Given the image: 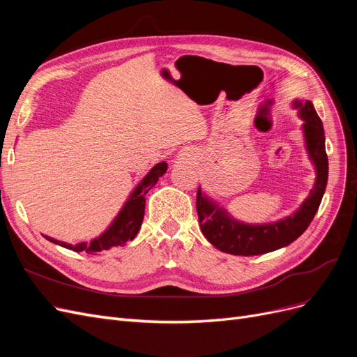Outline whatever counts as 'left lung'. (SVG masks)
I'll use <instances>...</instances> for the list:
<instances>
[{
  "label": "left lung",
  "instance_id": "left-lung-1",
  "mask_svg": "<svg viewBox=\"0 0 357 357\" xmlns=\"http://www.w3.org/2000/svg\"><path fill=\"white\" fill-rule=\"evenodd\" d=\"M294 105L295 109H299V114L304 119L307 149L317 171L314 188L311 189L308 198L294 215L275 223L255 226L234 220L228 213L204 197L201 189H198L197 211L201 231L205 238L225 253L256 256L274 252L277 248L294 243L298 236L305 232L311 220L314 219L328 183L329 164L325 149V131L311 101H295Z\"/></svg>",
  "mask_w": 357,
  "mask_h": 357
}]
</instances>
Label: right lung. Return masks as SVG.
Segmentation results:
<instances>
[{"instance_id": "right-lung-1", "label": "right lung", "mask_w": 357, "mask_h": 357, "mask_svg": "<svg viewBox=\"0 0 357 357\" xmlns=\"http://www.w3.org/2000/svg\"><path fill=\"white\" fill-rule=\"evenodd\" d=\"M165 162H159L152 169L149 171V174L142 180V183L135 188L132 195L129 197L126 204L121 213L117 214L114 222L110 225V228L107 229L98 238H95L91 243H79V244H67L58 240H53L50 236H45L49 241L55 243L58 245H62L74 252H86L89 255H96L102 250H109L112 247L123 245L128 241H132L135 235L139 231V226L144 219V205H146V193L152 189L159 177L165 174L167 171Z\"/></svg>"}]
</instances>
